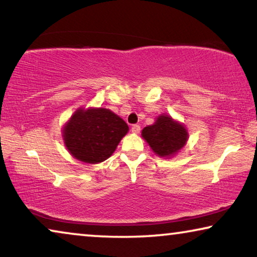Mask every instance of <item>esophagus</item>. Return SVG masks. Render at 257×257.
Listing matches in <instances>:
<instances>
[{
  "label": "esophagus",
  "instance_id": "obj_1",
  "mask_svg": "<svg viewBox=\"0 0 257 257\" xmlns=\"http://www.w3.org/2000/svg\"><path fill=\"white\" fill-rule=\"evenodd\" d=\"M132 132L135 134H139L141 132V125L140 124H134L132 127Z\"/></svg>",
  "mask_w": 257,
  "mask_h": 257
}]
</instances>
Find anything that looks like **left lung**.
I'll return each instance as SVG.
<instances>
[{
    "label": "left lung",
    "mask_w": 257,
    "mask_h": 257,
    "mask_svg": "<svg viewBox=\"0 0 257 257\" xmlns=\"http://www.w3.org/2000/svg\"><path fill=\"white\" fill-rule=\"evenodd\" d=\"M142 136L156 155L166 158L181 150L188 140L186 128L167 115H160L156 123L145 127L142 130Z\"/></svg>",
    "instance_id": "left-lung-1"
}]
</instances>
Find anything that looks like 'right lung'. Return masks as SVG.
<instances>
[{
	"label": "right lung",
	"instance_id": "obj_1",
	"mask_svg": "<svg viewBox=\"0 0 257 257\" xmlns=\"http://www.w3.org/2000/svg\"><path fill=\"white\" fill-rule=\"evenodd\" d=\"M128 130V124L112 110L78 109L64 127L63 140L76 159L98 164L112 156Z\"/></svg>",
	"mask_w": 257,
	"mask_h": 257
}]
</instances>
